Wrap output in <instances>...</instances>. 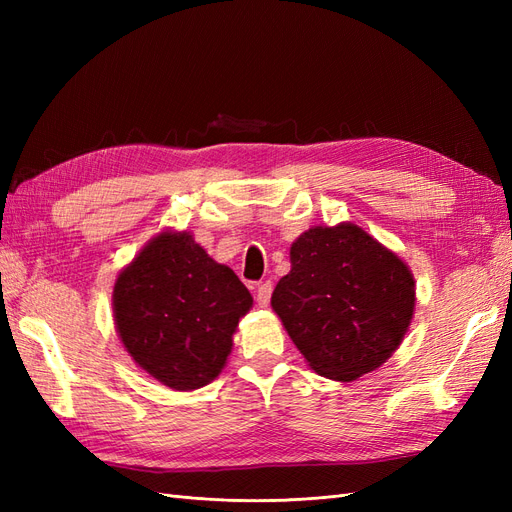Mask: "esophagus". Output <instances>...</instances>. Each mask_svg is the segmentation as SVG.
Listing matches in <instances>:
<instances>
[{"label":"esophagus","mask_w":512,"mask_h":512,"mask_svg":"<svg viewBox=\"0 0 512 512\" xmlns=\"http://www.w3.org/2000/svg\"><path fill=\"white\" fill-rule=\"evenodd\" d=\"M271 292H273V284H271V282H262V284L256 288V301H258L260 307H267V305H269Z\"/></svg>","instance_id":"obj_1"}]
</instances>
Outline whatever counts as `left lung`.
Segmentation results:
<instances>
[{"instance_id":"1","label":"left lung","mask_w":512,"mask_h":512,"mask_svg":"<svg viewBox=\"0 0 512 512\" xmlns=\"http://www.w3.org/2000/svg\"><path fill=\"white\" fill-rule=\"evenodd\" d=\"M271 307L316 374L352 382L404 342L416 284L406 262L361 226H312L290 245Z\"/></svg>"}]
</instances>
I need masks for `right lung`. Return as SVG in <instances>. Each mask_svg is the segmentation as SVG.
<instances>
[{
    "label": "right lung",
    "instance_id": "1",
    "mask_svg": "<svg viewBox=\"0 0 512 512\" xmlns=\"http://www.w3.org/2000/svg\"><path fill=\"white\" fill-rule=\"evenodd\" d=\"M252 305L235 271L215 262L188 230L158 232L113 286L123 348L173 391H196L222 374L232 335Z\"/></svg>",
    "mask_w": 512,
    "mask_h": 512
}]
</instances>
